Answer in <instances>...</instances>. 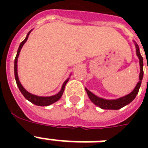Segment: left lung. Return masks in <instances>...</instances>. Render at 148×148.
Returning <instances> with one entry per match:
<instances>
[{
  "label": "left lung",
  "mask_w": 148,
  "mask_h": 148,
  "mask_svg": "<svg viewBox=\"0 0 148 148\" xmlns=\"http://www.w3.org/2000/svg\"><path fill=\"white\" fill-rule=\"evenodd\" d=\"M136 47H137V50H136L137 55L138 56L139 60H140V77H139L140 81L138 83V84L136 85L135 88L129 95H126V96H124L123 97H121L119 99H117V100H105V99L100 98V97L95 96L94 94L90 92V90H88L86 88V91L88 93V97H89V98L90 99V101H92L95 105L98 106V107H100L102 109H107V110H118L120 108H123L124 106H126L127 104L131 103V101L135 98L137 95H138V91H139V88H140V84H141V81H142L143 79V74H144V70H143V58L142 56L140 55V51H139V47H138V45H136Z\"/></svg>",
  "instance_id": "obj_1"
}]
</instances>
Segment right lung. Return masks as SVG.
Masks as SVG:
<instances>
[{
  "mask_svg": "<svg viewBox=\"0 0 148 148\" xmlns=\"http://www.w3.org/2000/svg\"><path fill=\"white\" fill-rule=\"evenodd\" d=\"M31 33V31L28 32L27 34V35L26 38L24 39L21 43V45H20L19 47H18V50H17V55L15 57L14 59V76H15V80H16V83H17V85L19 88V90H21V92L23 95H24V97L27 99V100H28L29 101H31V103H34V104H36V105L38 106H48L51 103H54L56 101H58L59 99L63 95V92H64V88L65 85H66V84L68 81V80L64 81V83L63 84L62 88H61V90L59 93H58V95H53V96H51V97H38V96H36V95H34L32 94H30L29 92H27L24 88H23V86L21 85V84L20 83L19 79H18V76H17V58H18V56H19V53L20 51H21V49L23 47V45H24V43L26 42L27 40V38H28L29 34Z\"/></svg>",
  "mask_w": 148,
  "mask_h": 148,
  "instance_id": "1",
  "label": "right lung"
}]
</instances>
